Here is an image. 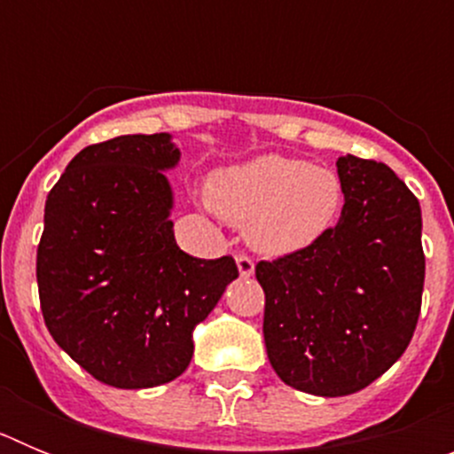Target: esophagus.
<instances>
[{
    "label": "esophagus",
    "instance_id": "obj_1",
    "mask_svg": "<svg viewBox=\"0 0 454 454\" xmlns=\"http://www.w3.org/2000/svg\"><path fill=\"white\" fill-rule=\"evenodd\" d=\"M236 266H239L240 277H252L254 275V262H252V256L246 254V252H239L236 254Z\"/></svg>",
    "mask_w": 454,
    "mask_h": 454
}]
</instances>
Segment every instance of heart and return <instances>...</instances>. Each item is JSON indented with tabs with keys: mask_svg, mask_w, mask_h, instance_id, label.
<instances>
[{
	"mask_svg": "<svg viewBox=\"0 0 454 454\" xmlns=\"http://www.w3.org/2000/svg\"><path fill=\"white\" fill-rule=\"evenodd\" d=\"M211 207L236 224L263 254L282 256L316 246L334 230L343 184L334 170L307 159L263 154L211 179Z\"/></svg>",
	"mask_w": 454,
	"mask_h": 454,
	"instance_id": "heart-1",
	"label": "heart"
}]
</instances>
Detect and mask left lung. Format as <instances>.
Segmentation results:
<instances>
[{
	"mask_svg": "<svg viewBox=\"0 0 454 454\" xmlns=\"http://www.w3.org/2000/svg\"><path fill=\"white\" fill-rule=\"evenodd\" d=\"M346 204L307 250L259 262L263 339L282 382L314 395L362 391L407 350L420 314V204L387 163L340 156Z\"/></svg>",
	"mask_w": 454,
	"mask_h": 454,
	"instance_id": "8db88e82",
	"label": "left lung"
}]
</instances>
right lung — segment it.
<instances>
[{"label":"right lung","instance_id":"1","mask_svg":"<svg viewBox=\"0 0 454 454\" xmlns=\"http://www.w3.org/2000/svg\"><path fill=\"white\" fill-rule=\"evenodd\" d=\"M179 161L168 134H134L79 152L47 195L35 256L51 339L115 388H150L182 375L192 327L239 277L234 256L179 250L163 175Z\"/></svg>","mask_w":454,"mask_h":454}]
</instances>
